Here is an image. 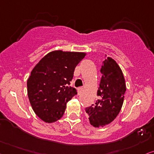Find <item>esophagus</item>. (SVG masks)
Wrapping results in <instances>:
<instances>
[{"mask_svg":"<svg viewBox=\"0 0 154 154\" xmlns=\"http://www.w3.org/2000/svg\"><path fill=\"white\" fill-rule=\"evenodd\" d=\"M77 89H78V95H81L82 91V87H79Z\"/></svg>","mask_w":154,"mask_h":154,"instance_id":"obj_1","label":"esophagus"}]
</instances>
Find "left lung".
<instances>
[{"instance_id":"left-lung-1","label":"left lung","mask_w":154,"mask_h":154,"mask_svg":"<svg viewBox=\"0 0 154 154\" xmlns=\"http://www.w3.org/2000/svg\"><path fill=\"white\" fill-rule=\"evenodd\" d=\"M100 72L102 76L97 90L99 100L85 109L89 122L94 127L106 126L116 117L122 109L126 91L123 73L115 60L106 57Z\"/></svg>"}]
</instances>
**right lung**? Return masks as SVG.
Returning a JSON list of instances; mask_svg holds the SVG:
<instances>
[{
  "instance_id": "right-lung-1",
  "label": "right lung",
  "mask_w": 154,
  "mask_h": 154,
  "mask_svg": "<svg viewBox=\"0 0 154 154\" xmlns=\"http://www.w3.org/2000/svg\"><path fill=\"white\" fill-rule=\"evenodd\" d=\"M85 55L84 52H50L31 72L27 82L28 98L35 113L45 122L60 119L67 102L77 94L69 85L76 66Z\"/></svg>"
}]
</instances>
